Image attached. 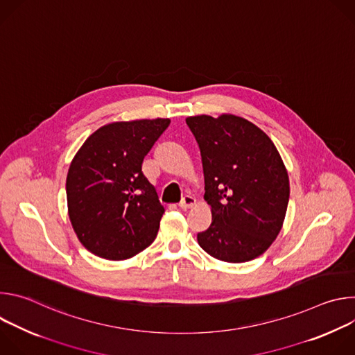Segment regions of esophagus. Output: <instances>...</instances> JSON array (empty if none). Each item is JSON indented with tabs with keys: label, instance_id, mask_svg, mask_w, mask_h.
I'll return each mask as SVG.
<instances>
[{
	"label": "esophagus",
	"instance_id": "esophagus-1",
	"mask_svg": "<svg viewBox=\"0 0 355 355\" xmlns=\"http://www.w3.org/2000/svg\"><path fill=\"white\" fill-rule=\"evenodd\" d=\"M193 205H195V199H193L191 195L184 196V198H182V200L180 202V208H181V209H184V211H187V209L192 208Z\"/></svg>",
	"mask_w": 355,
	"mask_h": 355
}]
</instances>
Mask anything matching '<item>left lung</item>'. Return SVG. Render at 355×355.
I'll use <instances>...</instances> for the list:
<instances>
[{"label": "left lung", "instance_id": "obj_1", "mask_svg": "<svg viewBox=\"0 0 355 355\" xmlns=\"http://www.w3.org/2000/svg\"><path fill=\"white\" fill-rule=\"evenodd\" d=\"M202 157L212 223L199 245L226 263L261 256L277 239L288 208L289 178L272 140L254 123L223 114L189 116Z\"/></svg>", "mask_w": 355, "mask_h": 355}]
</instances>
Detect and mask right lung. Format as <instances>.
Listing matches in <instances>:
<instances>
[{
  "label": "right lung",
  "mask_w": 355,
  "mask_h": 355,
  "mask_svg": "<svg viewBox=\"0 0 355 355\" xmlns=\"http://www.w3.org/2000/svg\"><path fill=\"white\" fill-rule=\"evenodd\" d=\"M170 122H114L95 130L77 151L66 180L69 216L92 254L126 260L156 239L164 208L141 163Z\"/></svg>",
  "instance_id": "1"
}]
</instances>
